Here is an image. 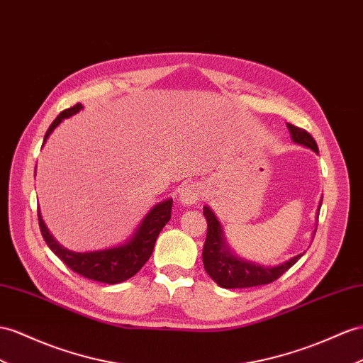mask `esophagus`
Here are the masks:
<instances>
[{
  "label": "esophagus",
  "mask_w": 363,
  "mask_h": 363,
  "mask_svg": "<svg viewBox=\"0 0 363 363\" xmlns=\"http://www.w3.org/2000/svg\"><path fill=\"white\" fill-rule=\"evenodd\" d=\"M202 196V185L201 184H189L181 189L179 201L185 207H193Z\"/></svg>",
  "instance_id": "1"
}]
</instances>
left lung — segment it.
<instances>
[{"instance_id": "8db88e82", "label": "left lung", "mask_w": 363, "mask_h": 363, "mask_svg": "<svg viewBox=\"0 0 363 363\" xmlns=\"http://www.w3.org/2000/svg\"><path fill=\"white\" fill-rule=\"evenodd\" d=\"M286 127L290 130L293 143L308 147L314 153L319 155L318 144H315L313 136L308 132H305V130L291 124H286ZM320 206L322 199L318 207V216L320 211ZM203 216L207 219V239L202 250L203 268H206V272L213 281L222 288H248L270 284L276 281L277 277H281L288 268H291L305 253L303 252L291 259H288V261L282 264L273 267H265L252 261H245V259L235 255L233 250L230 248L220 222L215 215V211L208 206L203 207ZM314 235L315 228L313 236Z\"/></svg>"}]
</instances>
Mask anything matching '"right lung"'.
Segmentation results:
<instances>
[{
  "instance_id": "1",
  "label": "right lung",
  "mask_w": 363,
  "mask_h": 363,
  "mask_svg": "<svg viewBox=\"0 0 363 363\" xmlns=\"http://www.w3.org/2000/svg\"><path fill=\"white\" fill-rule=\"evenodd\" d=\"M82 104H77L67 110L61 111L58 118L53 121L44 136V143L48 141L52 132L57 128L64 119L79 113ZM172 203L173 199L167 198L147 211V215L139 222L135 228L133 235L128 236L123 244L115 247H108L96 252H72V250L62 247L53 235L49 231L45 222L43 220L41 211L38 210V222L45 244L49 245L52 252L57 255L61 261L66 264L70 270L84 276L91 281H98L102 284H121L127 279L133 277L144 264L150 259L155 242L160 236L161 230L172 218Z\"/></svg>"
}]
</instances>
